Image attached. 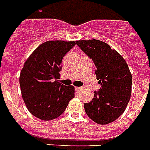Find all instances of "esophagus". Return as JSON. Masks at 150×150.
Segmentation results:
<instances>
[{"instance_id":"1","label":"esophagus","mask_w":150,"mask_h":150,"mask_svg":"<svg viewBox=\"0 0 150 150\" xmlns=\"http://www.w3.org/2000/svg\"><path fill=\"white\" fill-rule=\"evenodd\" d=\"M76 89L77 90V91H81V90H82V88L81 87H76Z\"/></svg>"}]
</instances>
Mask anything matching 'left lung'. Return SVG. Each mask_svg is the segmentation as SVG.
Instances as JSON below:
<instances>
[{"instance_id": "1", "label": "left lung", "mask_w": 150, "mask_h": 150, "mask_svg": "<svg viewBox=\"0 0 150 150\" xmlns=\"http://www.w3.org/2000/svg\"><path fill=\"white\" fill-rule=\"evenodd\" d=\"M76 45L92 59L100 88L84 104L87 115L98 124H108L119 118L131 95L132 76L126 61L108 44L97 39L79 40Z\"/></svg>"}]
</instances>
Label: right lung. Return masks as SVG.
I'll list each match as a JSON object with an SVG mask.
<instances>
[{
    "label": "right lung",
    "mask_w": 150,
    "mask_h": 150,
    "mask_svg": "<svg viewBox=\"0 0 150 150\" xmlns=\"http://www.w3.org/2000/svg\"><path fill=\"white\" fill-rule=\"evenodd\" d=\"M76 42L47 41L35 50L20 76L22 97L27 108L42 120H52L65 111L74 97V87L58 82L63 57Z\"/></svg>",
    "instance_id": "add662e5"
}]
</instances>
